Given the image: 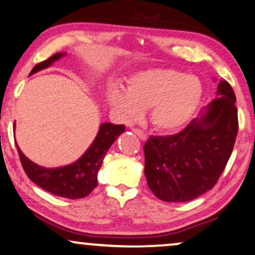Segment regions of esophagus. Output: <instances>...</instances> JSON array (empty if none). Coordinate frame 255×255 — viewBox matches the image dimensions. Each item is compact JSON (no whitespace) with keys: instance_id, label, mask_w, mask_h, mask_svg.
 Here are the masks:
<instances>
[{"instance_id":"esophagus-1","label":"esophagus","mask_w":255,"mask_h":255,"mask_svg":"<svg viewBox=\"0 0 255 255\" xmlns=\"http://www.w3.org/2000/svg\"><path fill=\"white\" fill-rule=\"evenodd\" d=\"M133 131H134L135 134L137 135L138 137L141 138V140H143V141H146V140H147V135H146V133H143V131L141 130V129H137V128H134Z\"/></svg>"}]
</instances>
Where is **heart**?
<instances>
[{
    "mask_svg": "<svg viewBox=\"0 0 255 255\" xmlns=\"http://www.w3.org/2000/svg\"><path fill=\"white\" fill-rule=\"evenodd\" d=\"M107 98L124 120H134L141 109L148 108L156 129L174 131L194 115L202 98V85L198 77L175 69H148L130 77L127 92L113 87Z\"/></svg>",
    "mask_w": 255,
    "mask_h": 255,
    "instance_id": "heart-1",
    "label": "heart"
}]
</instances>
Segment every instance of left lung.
Segmentation results:
<instances>
[{
  "label": "left lung",
  "instance_id": "left-lung-1",
  "mask_svg": "<svg viewBox=\"0 0 255 255\" xmlns=\"http://www.w3.org/2000/svg\"><path fill=\"white\" fill-rule=\"evenodd\" d=\"M235 101L233 88L221 80L215 99L185 129L148 138L143 146L144 175L156 198L186 202L213 188L237 138Z\"/></svg>",
  "mask_w": 255,
  "mask_h": 255
}]
</instances>
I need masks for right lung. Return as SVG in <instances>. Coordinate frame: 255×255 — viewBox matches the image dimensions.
Listing matches in <instances>:
<instances>
[{
    "mask_svg": "<svg viewBox=\"0 0 255 255\" xmlns=\"http://www.w3.org/2000/svg\"><path fill=\"white\" fill-rule=\"evenodd\" d=\"M66 53H57L49 59L42 61L31 69V74L38 70L48 68ZM15 127V125H14ZM126 129L124 125H114L106 122L100 126L99 133L85 154L72 165L46 168L29 160L17 147L18 155L28 178L38 187L51 194L62 196L67 199H81L92 193L98 186V172L102 165V161L114 141Z\"/></svg>",
    "mask_w": 255,
    "mask_h": 255,
    "instance_id": "obj_1",
    "label": "right lung"
}]
</instances>
